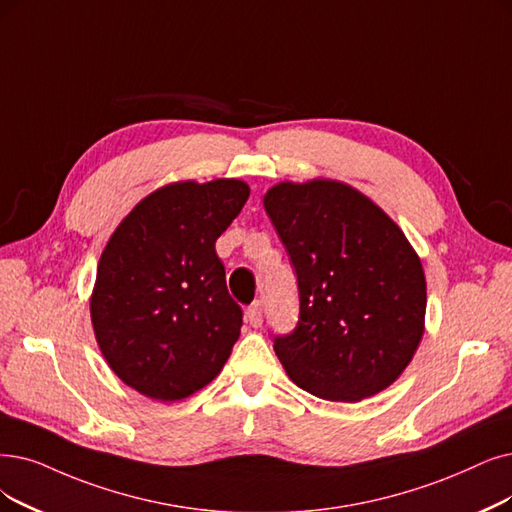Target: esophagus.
Instances as JSON below:
<instances>
[{"label": "esophagus", "mask_w": 512, "mask_h": 512, "mask_svg": "<svg viewBox=\"0 0 512 512\" xmlns=\"http://www.w3.org/2000/svg\"><path fill=\"white\" fill-rule=\"evenodd\" d=\"M245 319L250 321L252 327H258L262 325V304L260 302H254L248 306V311H245Z\"/></svg>", "instance_id": "esophagus-1"}]
</instances>
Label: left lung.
I'll return each mask as SVG.
<instances>
[{"instance_id":"obj_1","label":"left lung","mask_w":512,"mask_h":512,"mask_svg":"<svg viewBox=\"0 0 512 512\" xmlns=\"http://www.w3.org/2000/svg\"><path fill=\"white\" fill-rule=\"evenodd\" d=\"M264 210L298 275V325L273 344L285 374L327 401L384 391L424 334L426 279L412 243L340 180H283L264 195Z\"/></svg>"}]
</instances>
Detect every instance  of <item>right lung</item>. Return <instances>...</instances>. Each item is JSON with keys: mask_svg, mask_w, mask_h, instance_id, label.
Masks as SVG:
<instances>
[{"mask_svg": "<svg viewBox=\"0 0 512 512\" xmlns=\"http://www.w3.org/2000/svg\"><path fill=\"white\" fill-rule=\"evenodd\" d=\"M250 197L248 182L178 180L140 199L98 260L90 317L115 376L155 401L210 384L241 332L216 239Z\"/></svg>", "mask_w": 512, "mask_h": 512, "instance_id": "right-lung-1", "label": "right lung"}]
</instances>
